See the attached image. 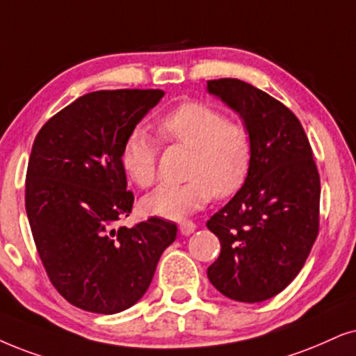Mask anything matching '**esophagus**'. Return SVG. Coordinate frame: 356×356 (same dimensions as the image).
<instances>
[{
	"label": "esophagus",
	"mask_w": 356,
	"mask_h": 356,
	"mask_svg": "<svg viewBox=\"0 0 356 356\" xmlns=\"http://www.w3.org/2000/svg\"><path fill=\"white\" fill-rule=\"evenodd\" d=\"M179 230H181L182 235H191V233L195 232V223L191 222V220H186V222H181V225H179Z\"/></svg>",
	"instance_id": "esophagus-1"
}]
</instances>
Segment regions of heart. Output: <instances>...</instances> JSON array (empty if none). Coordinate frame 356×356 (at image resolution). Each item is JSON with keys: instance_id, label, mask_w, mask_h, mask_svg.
<instances>
[{"instance_id": "heart-1", "label": "heart", "mask_w": 356, "mask_h": 356, "mask_svg": "<svg viewBox=\"0 0 356 356\" xmlns=\"http://www.w3.org/2000/svg\"><path fill=\"white\" fill-rule=\"evenodd\" d=\"M157 136L192 149L187 182L164 184L143 200L149 215L182 220L209 204L211 197L233 195L250 172L253 143L241 121L225 118L213 106L188 102L175 106L156 123ZM121 168L139 187L156 179L157 145L143 129H133L121 147Z\"/></svg>"}]
</instances>
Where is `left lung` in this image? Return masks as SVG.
<instances>
[{
	"label": "left lung",
	"mask_w": 356,
	"mask_h": 356,
	"mask_svg": "<svg viewBox=\"0 0 356 356\" xmlns=\"http://www.w3.org/2000/svg\"><path fill=\"white\" fill-rule=\"evenodd\" d=\"M207 90L241 116L253 157L243 187L207 222L218 236L210 282L238 302H263L302 269L318 235L321 177L305 131L289 108L238 79Z\"/></svg>",
	"instance_id": "left-lung-1"
}]
</instances>
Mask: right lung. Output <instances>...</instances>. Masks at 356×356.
<instances>
[{"mask_svg":"<svg viewBox=\"0 0 356 356\" xmlns=\"http://www.w3.org/2000/svg\"><path fill=\"white\" fill-rule=\"evenodd\" d=\"M163 90H100L80 97L40 128L26 174V211L52 286L75 307L118 314L145 296L157 261L177 235L131 213L121 147Z\"/></svg>","mask_w":356,"mask_h":356,"instance_id":"obj_1","label":"right lung"}]
</instances>
